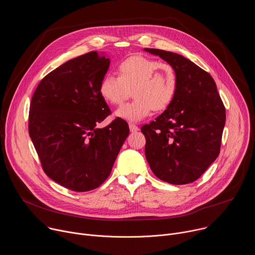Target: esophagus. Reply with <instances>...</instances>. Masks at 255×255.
I'll return each mask as SVG.
<instances>
[{"label":"esophagus","mask_w":255,"mask_h":255,"mask_svg":"<svg viewBox=\"0 0 255 255\" xmlns=\"http://www.w3.org/2000/svg\"><path fill=\"white\" fill-rule=\"evenodd\" d=\"M129 129H130L131 132H136V131L139 130V128L135 124H133V123H129Z\"/></svg>","instance_id":"34e87169"}]
</instances>
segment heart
I'll list each match as a JSON object with an SVG mask.
<instances>
[{"label": "heart", "instance_id": "b5f03b06", "mask_svg": "<svg viewBox=\"0 0 255 255\" xmlns=\"http://www.w3.org/2000/svg\"><path fill=\"white\" fill-rule=\"evenodd\" d=\"M119 77L107 74L100 83V94L115 106L122 105L133 91L134 100L122 106L116 116L137 122L152 110L161 111L173 101L177 78L173 67L160 60L133 55L118 65Z\"/></svg>", "mask_w": 255, "mask_h": 255}]
</instances>
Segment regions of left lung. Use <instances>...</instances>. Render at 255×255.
<instances>
[{"label":"left lung","instance_id":"1","mask_svg":"<svg viewBox=\"0 0 255 255\" xmlns=\"http://www.w3.org/2000/svg\"><path fill=\"white\" fill-rule=\"evenodd\" d=\"M174 69L177 91L172 103L141 131L152 172L172 185L198 179L220 153L225 107L213 78L177 53L145 48Z\"/></svg>","mask_w":255,"mask_h":255}]
</instances>
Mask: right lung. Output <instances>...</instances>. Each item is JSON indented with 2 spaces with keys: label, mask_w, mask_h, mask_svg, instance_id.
<instances>
[{
  "label": "right lung",
  "mask_w": 255,
  "mask_h": 255,
  "mask_svg": "<svg viewBox=\"0 0 255 255\" xmlns=\"http://www.w3.org/2000/svg\"><path fill=\"white\" fill-rule=\"evenodd\" d=\"M110 59L91 51L61 64L36 88L29 111V135L44 172L74 192L99 188L110 175L129 135L126 121L111 114L100 94Z\"/></svg>",
  "instance_id": "1"
}]
</instances>
